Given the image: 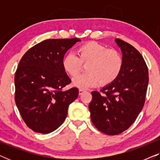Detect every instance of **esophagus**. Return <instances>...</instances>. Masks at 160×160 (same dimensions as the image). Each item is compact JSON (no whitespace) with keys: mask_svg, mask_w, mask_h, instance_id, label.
<instances>
[{"mask_svg":"<svg viewBox=\"0 0 160 160\" xmlns=\"http://www.w3.org/2000/svg\"><path fill=\"white\" fill-rule=\"evenodd\" d=\"M86 92V90H85V89H80L79 90H78V94H79V95H82V94L84 93V92Z\"/></svg>","mask_w":160,"mask_h":160,"instance_id":"1","label":"esophagus"}]
</instances>
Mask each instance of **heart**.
Masks as SVG:
<instances>
[{
	"instance_id": "obj_1",
	"label": "heart",
	"mask_w": 160,
	"mask_h": 160,
	"mask_svg": "<svg viewBox=\"0 0 160 160\" xmlns=\"http://www.w3.org/2000/svg\"><path fill=\"white\" fill-rule=\"evenodd\" d=\"M86 65V73L78 75L72 81L74 87L80 89L93 87L100 83L107 86L116 81L124 66L122 54L117 49H107L96 41H88L77 47L76 55L69 53L62 60V67L68 75L76 76Z\"/></svg>"
}]
</instances>
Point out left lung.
I'll list each match as a JSON object with an SVG mask.
<instances>
[{"label": "left lung", "instance_id": "8db88e82", "mask_svg": "<svg viewBox=\"0 0 160 160\" xmlns=\"http://www.w3.org/2000/svg\"><path fill=\"white\" fill-rule=\"evenodd\" d=\"M115 41L123 54V69L111 84L92 92L89 105L93 124L109 135L120 134L135 121L145 103L148 83V67L141 54L128 42Z\"/></svg>", "mask_w": 160, "mask_h": 160}]
</instances>
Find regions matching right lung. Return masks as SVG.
<instances>
[{"mask_svg":"<svg viewBox=\"0 0 160 160\" xmlns=\"http://www.w3.org/2000/svg\"><path fill=\"white\" fill-rule=\"evenodd\" d=\"M77 38L47 39L30 48L19 61L14 76L15 102L23 121L34 132L47 134L65 121L78 89H62L71 81L62 60Z\"/></svg>","mask_w":160,"mask_h":160,"instance_id":"1","label":"right lung"}]
</instances>
